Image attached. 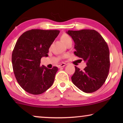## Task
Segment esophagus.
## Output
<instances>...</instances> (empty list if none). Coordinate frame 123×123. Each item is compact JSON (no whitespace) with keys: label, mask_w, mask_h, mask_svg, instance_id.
<instances>
[{"label":"esophagus","mask_w":123,"mask_h":123,"mask_svg":"<svg viewBox=\"0 0 123 123\" xmlns=\"http://www.w3.org/2000/svg\"><path fill=\"white\" fill-rule=\"evenodd\" d=\"M66 65V63H63L62 64H60V65H58V68H62V67H63Z\"/></svg>","instance_id":"obj_1"}]
</instances>
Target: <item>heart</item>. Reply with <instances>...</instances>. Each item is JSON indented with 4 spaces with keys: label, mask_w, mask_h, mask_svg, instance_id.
Returning a JSON list of instances; mask_svg holds the SVG:
<instances>
[{
    "label": "heart",
    "mask_w": 123,
    "mask_h": 123,
    "mask_svg": "<svg viewBox=\"0 0 123 123\" xmlns=\"http://www.w3.org/2000/svg\"><path fill=\"white\" fill-rule=\"evenodd\" d=\"M60 38H61L62 41L65 45H67V43H69L72 42V38L70 37L69 35L67 34V33H63V34L62 35Z\"/></svg>",
    "instance_id": "b5f03b06"
}]
</instances>
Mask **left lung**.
Masks as SVG:
<instances>
[{
  "label": "left lung",
  "instance_id": "obj_1",
  "mask_svg": "<svg viewBox=\"0 0 123 123\" xmlns=\"http://www.w3.org/2000/svg\"><path fill=\"white\" fill-rule=\"evenodd\" d=\"M67 33L75 43L74 54L86 62L87 65L83 70L75 66L72 82L86 93L96 91L104 85L109 74L110 63L108 45L94 30H69Z\"/></svg>",
  "mask_w": 123,
  "mask_h": 123
}]
</instances>
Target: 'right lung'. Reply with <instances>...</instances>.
<instances>
[{
	"mask_svg": "<svg viewBox=\"0 0 123 123\" xmlns=\"http://www.w3.org/2000/svg\"><path fill=\"white\" fill-rule=\"evenodd\" d=\"M59 30L32 29L18 38L12 55L14 75L22 88L29 93L40 95L53 85L58 71L40 65L41 59L48 56L49 49L58 36Z\"/></svg>",
	"mask_w": 123,
	"mask_h": 123,
	"instance_id": "add662e5",
	"label": "right lung"
}]
</instances>
